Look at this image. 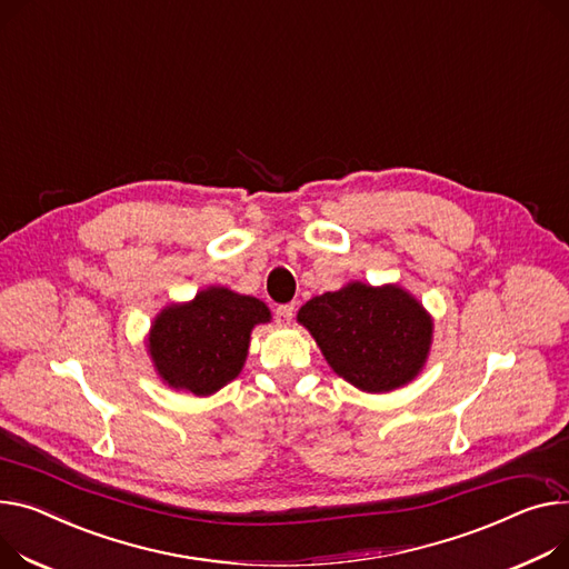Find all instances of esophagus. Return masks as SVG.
Returning a JSON list of instances; mask_svg holds the SVG:
<instances>
[{
    "label": "esophagus",
    "instance_id": "esophagus-1",
    "mask_svg": "<svg viewBox=\"0 0 569 569\" xmlns=\"http://www.w3.org/2000/svg\"><path fill=\"white\" fill-rule=\"evenodd\" d=\"M292 316H295V307L292 305H281V307L274 309V318H277L279 325H290Z\"/></svg>",
    "mask_w": 569,
    "mask_h": 569
}]
</instances>
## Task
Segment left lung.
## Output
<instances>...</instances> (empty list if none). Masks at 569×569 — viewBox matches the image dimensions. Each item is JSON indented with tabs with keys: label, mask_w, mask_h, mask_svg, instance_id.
Instances as JSON below:
<instances>
[{
	"label": "left lung",
	"mask_w": 569,
	"mask_h": 569,
	"mask_svg": "<svg viewBox=\"0 0 569 569\" xmlns=\"http://www.w3.org/2000/svg\"><path fill=\"white\" fill-rule=\"evenodd\" d=\"M329 366L368 393L398 389L421 370L432 336L423 307L396 286L350 283L299 309Z\"/></svg>",
	"instance_id": "8db88e82"
}]
</instances>
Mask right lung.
<instances>
[{
    "instance_id": "obj_1",
    "label": "right lung",
    "mask_w": 569,
    "mask_h": 569,
    "mask_svg": "<svg viewBox=\"0 0 569 569\" xmlns=\"http://www.w3.org/2000/svg\"><path fill=\"white\" fill-rule=\"evenodd\" d=\"M270 311L256 297L208 288L182 307H169L150 329L148 348L173 389L210 396L242 370L253 325Z\"/></svg>"
}]
</instances>
